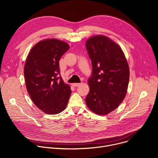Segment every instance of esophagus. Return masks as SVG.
Returning <instances> with one entry per match:
<instances>
[{"label": "esophagus", "instance_id": "1", "mask_svg": "<svg viewBox=\"0 0 158 158\" xmlns=\"http://www.w3.org/2000/svg\"><path fill=\"white\" fill-rule=\"evenodd\" d=\"M81 84H82V83H74V84H73L72 85H73V86H74V87H77V86L80 85Z\"/></svg>", "mask_w": 158, "mask_h": 158}]
</instances>
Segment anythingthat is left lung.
<instances>
[{
    "instance_id": "1",
    "label": "left lung",
    "mask_w": 158,
    "mask_h": 158,
    "mask_svg": "<svg viewBox=\"0 0 158 158\" xmlns=\"http://www.w3.org/2000/svg\"><path fill=\"white\" fill-rule=\"evenodd\" d=\"M85 48L93 66L91 76L87 81L90 90L85 103L94 113L106 115L116 109L126 95L128 63L121 48L105 35L89 38Z\"/></svg>"
}]
</instances>
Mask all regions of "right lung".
Returning a JSON list of instances; mask_svg holds the SVG:
<instances>
[{
	"label": "right lung",
	"instance_id": "right-lung-1",
	"mask_svg": "<svg viewBox=\"0 0 158 158\" xmlns=\"http://www.w3.org/2000/svg\"><path fill=\"white\" fill-rule=\"evenodd\" d=\"M69 49L66 42L47 39L37 43L24 65L27 91L35 105L48 114L63 111L71 94V87L60 74L59 61Z\"/></svg>",
	"mask_w": 158,
	"mask_h": 158
}]
</instances>
